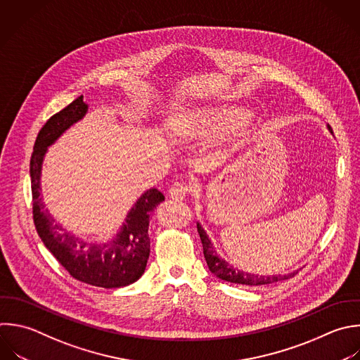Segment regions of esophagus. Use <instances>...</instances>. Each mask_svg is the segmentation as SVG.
<instances>
[{
	"instance_id": "1",
	"label": "esophagus",
	"mask_w": 360,
	"mask_h": 360,
	"mask_svg": "<svg viewBox=\"0 0 360 360\" xmlns=\"http://www.w3.org/2000/svg\"><path fill=\"white\" fill-rule=\"evenodd\" d=\"M191 191V187L184 184V183H176L170 187L169 190V195L172 200H176V201H183Z\"/></svg>"
}]
</instances>
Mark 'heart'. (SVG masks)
<instances>
[{
    "label": "heart",
    "instance_id": "obj_1",
    "mask_svg": "<svg viewBox=\"0 0 360 360\" xmlns=\"http://www.w3.org/2000/svg\"><path fill=\"white\" fill-rule=\"evenodd\" d=\"M233 118V111H218V112H204V114H195L191 117V121L198 127L201 132H205L207 129H222L226 127V124Z\"/></svg>",
    "mask_w": 360,
    "mask_h": 360
}]
</instances>
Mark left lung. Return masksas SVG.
<instances>
[{
	"mask_svg": "<svg viewBox=\"0 0 360 360\" xmlns=\"http://www.w3.org/2000/svg\"><path fill=\"white\" fill-rule=\"evenodd\" d=\"M197 229H198V233L201 238L204 257L208 264V269L211 270V273H214L221 280H225L229 283H236V284H245V285H262V284H271V283H277L281 280H287L290 277H294V274L298 273V270H297V271L287 273L283 276L281 274L259 276V274H252V273H248L243 270H238L233 266H231L228 262H225L224 259L219 257V255L217 253L215 248L212 246L207 232L202 229V226L198 222H197Z\"/></svg>",
	"mask_w": 360,
	"mask_h": 360,
	"instance_id": "obj_1",
	"label": "left lung"
}]
</instances>
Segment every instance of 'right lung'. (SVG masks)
I'll return each instance as SVG.
<instances>
[{
  "instance_id": "add662e5",
  "label": "right lung",
  "mask_w": 360,
  "mask_h": 360,
  "mask_svg": "<svg viewBox=\"0 0 360 360\" xmlns=\"http://www.w3.org/2000/svg\"><path fill=\"white\" fill-rule=\"evenodd\" d=\"M83 96L51 117L39 131L31 158V186L34 222L45 246L79 281L104 288H118L135 283L145 271L150 253L149 221L165 195L150 188L128 212L117 236L103 245L89 243L66 231L45 208L41 195V173L45 153L60 135L87 114Z\"/></svg>"
}]
</instances>
